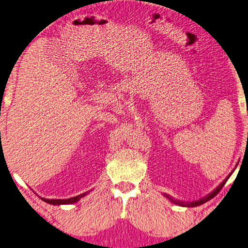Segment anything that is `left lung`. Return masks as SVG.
I'll return each mask as SVG.
<instances>
[{
  "instance_id": "obj_1",
  "label": "left lung",
  "mask_w": 248,
  "mask_h": 248,
  "mask_svg": "<svg viewBox=\"0 0 248 248\" xmlns=\"http://www.w3.org/2000/svg\"><path fill=\"white\" fill-rule=\"evenodd\" d=\"M233 171H234V170H233ZM232 171V173H233ZM232 173H231L228 177H226L223 182H222L219 186H217L215 190H213L212 192H210L209 195H207L205 197H203V198H201V199H199V200H196V201H189V202H186V201H180V200H176V199H174V198H171L170 196H169V195H166V194H164V196L166 197L167 199H169L170 202H173V203H175V204H177V205H180V207H197V205H200V204H202V203H204V202H207V201H209L210 199H212L213 197H215L217 192H219L221 189H222V187L224 186V184L226 183V180H228L229 178H230V176L232 175Z\"/></svg>"
}]
</instances>
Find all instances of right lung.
Masks as SVG:
<instances>
[{"label":"right lung","instance_id":"right-lung-1","mask_svg":"<svg viewBox=\"0 0 248 248\" xmlns=\"http://www.w3.org/2000/svg\"><path fill=\"white\" fill-rule=\"evenodd\" d=\"M90 191H86V192H84V194H82V195H78V196H77V197H73V198H69V199H46V198H40L43 199L45 202H47V203H50V204H54V205H60V204H71V203H75V202H78V201L81 199V198H83L84 196H86L87 194H89Z\"/></svg>","mask_w":248,"mask_h":248}]
</instances>
